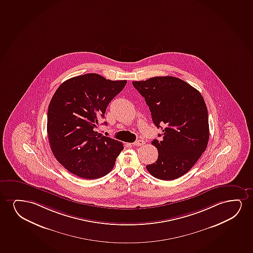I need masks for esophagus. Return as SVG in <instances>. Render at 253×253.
Segmentation results:
<instances>
[{
    "label": "esophagus",
    "instance_id": "obj_1",
    "mask_svg": "<svg viewBox=\"0 0 253 253\" xmlns=\"http://www.w3.org/2000/svg\"><path fill=\"white\" fill-rule=\"evenodd\" d=\"M145 143V141L143 140H137V141H135L133 145L134 146H141V145H143Z\"/></svg>",
    "mask_w": 253,
    "mask_h": 253
}]
</instances>
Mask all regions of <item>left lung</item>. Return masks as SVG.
Returning <instances> with one entry per match:
<instances>
[{
    "instance_id": "8db88e82",
    "label": "left lung",
    "mask_w": 253,
    "mask_h": 253,
    "mask_svg": "<svg viewBox=\"0 0 253 253\" xmlns=\"http://www.w3.org/2000/svg\"><path fill=\"white\" fill-rule=\"evenodd\" d=\"M144 97L157 128H162L161 141L152 144L158 149L157 161L146 168L161 180H173L191 168L206 150L209 116L203 96L187 82L172 76L153 77L133 82Z\"/></svg>"
}]
</instances>
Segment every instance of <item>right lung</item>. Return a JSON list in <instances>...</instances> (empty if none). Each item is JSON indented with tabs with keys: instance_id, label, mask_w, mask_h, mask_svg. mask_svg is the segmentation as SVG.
<instances>
[{
	"instance_id": "right-lung-1",
	"label": "right lung",
	"mask_w": 253,
	"mask_h": 253,
	"mask_svg": "<svg viewBox=\"0 0 253 253\" xmlns=\"http://www.w3.org/2000/svg\"><path fill=\"white\" fill-rule=\"evenodd\" d=\"M126 83L90 73L67 80L54 93L47 116L49 146L71 173L92 179L112 171L124 145L99 134L95 128Z\"/></svg>"
}]
</instances>
